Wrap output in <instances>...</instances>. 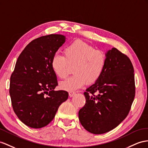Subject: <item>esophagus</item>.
<instances>
[{"instance_id":"34e87169","label":"esophagus","mask_w":148,"mask_h":148,"mask_svg":"<svg viewBox=\"0 0 148 148\" xmlns=\"http://www.w3.org/2000/svg\"><path fill=\"white\" fill-rule=\"evenodd\" d=\"M75 92L74 91H70V92H69V96L70 97H73L75 95Z\"/></svg>"}]
</instances>
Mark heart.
Wrapping results in <instances>:
<instances>
[{"label":"heart","instance_id":"b5f03b06","mask_svg":"<svg viewBox=\"0 0 148 148\" xmlns=\"http://www.w3.org/2000/svg\"><path fill=\"white\" fill-rule=\"evenodd\" d=\"M107 57L105 53L81 40L68 44L64 56L56 54L52 57L51 67L57 76L65 79L74 67L73 76L60 83L61 89L74 91L85 84L96 82L105 69Z\"/></svg>","mask_w":148,"mask_h":148}]
</instances>
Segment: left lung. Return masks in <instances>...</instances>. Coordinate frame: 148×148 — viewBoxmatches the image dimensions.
<instances>
[{
    "instance_id": "1",
    "label": "left lung",
    "mask_w": 148,
    "mask_h": 148,
    "mask_svg": "<svg viewBox=\"0 0 148 148\" xmlns=\"http://www.w3.org/2000/svg\"><path fill=\"white\" fill-rule=\"evenodd\" d=\"M100 78L86 90V104L79 111L82 126L101 134L116 127L128 115L135 97L134 67L130 58L116 48L106 54Z\"/></svg>"
}]
</instances>
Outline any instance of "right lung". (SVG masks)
Wrapping results in <instances>:
<instances>
[{"label": "right lung", "instance_id": "1", "mask_svg": "<svg viewBox=\"0 0 148 148\" xmlns=\"http://www.w3.org/2000/svg\"><path fill=\"white\" fill-rule=\"evenodd\" d=\"M65 42V36L50 34L34 39L22 51L10 76L9 94L14 112L22 123L41 128L54 119L68 98L58 85L51 67L52 57Z\"/></svg>", "mask_w": 148, "mask_h": 148}]
</instances>
